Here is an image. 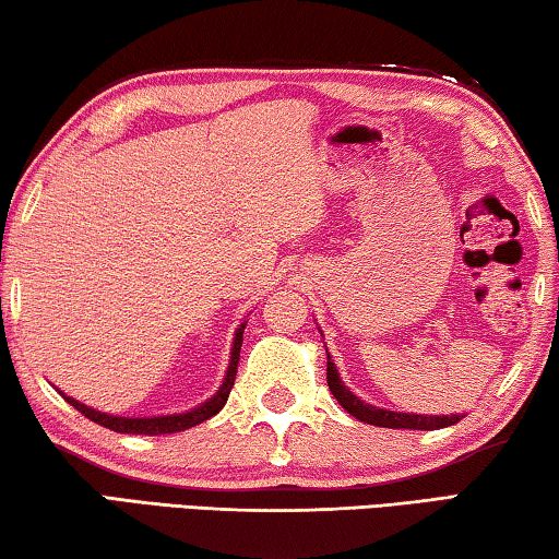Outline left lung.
<instances>
[{"mask_svg":"<svg viewBox=\"0 0 559 559\" xmlns=\"http://www.w3.org/2000/svg\"><path fill=\"white\" fill-rule=\"evenodd\" d=\"M328 353V349H325ZM328 386L333 392L335 400L347 414H353L355 419L372 424V427H384V429H416V431H431V429H443L451 427L463 419V414H443V416H429V414H406V412H390L380 409L370 402L359 400L355 392H349L345 382L340 380V372L333 359L328 355Z\"/></svg>","mask_w":559,"mask_h":559,"instance_id":"left-lung-1","label":"left lung"}]
</instances>
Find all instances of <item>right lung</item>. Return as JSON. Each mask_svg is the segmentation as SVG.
Returning <instances> with one entry per match:
<instances>
[{"label": "right lung", "mask_w": 559, "mask_h": 559, "mask_svg": "<svg viewBox=\"0 0 559 559\" xmlns=\"http://www.w3.org/2000/svg\"><path fill=\"white\" fill-rule=\"evenodd\" d=\"M243 328H246V323L236 328V333H234L229 367H226V374H224V382L219 390H216L210 400L192 406V409H187V412L163 414V416H118V414H106V412L93 409V406L81 404L79 400H73V396H66L61 390H59V394L73 406V409H79L83 416H88L91 421H96V424H100V427L118 431V433H147V437H157V433H177V431L192 429V427H197V424L210 419V416L219 414L226 400H229V392H231L234 380H236V367H239Z\"/></svg>", "instance_id": "add662e5"}]
</instances>
